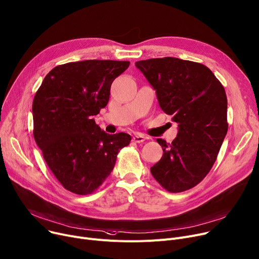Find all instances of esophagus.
Returning <instances> with one entry per match:
<instances>
[{
    "mask_svg": "<svg viewBox=\"0 0 259 259\" xmlns=\"http://www.w3.org/2000/svg\"><path fill=\"white\" fill-rule=\"evenodd\" d=\"M132 141H133L134 143L140 144V143H143V142L146 141V137H145L143 134H135V135L133 136Z\"/></svg>",
    "mask_w": 259,
    "mask_h": 259,
    "instance_id": "obj_1",
    "label": "esophagus"
}]
</instances>
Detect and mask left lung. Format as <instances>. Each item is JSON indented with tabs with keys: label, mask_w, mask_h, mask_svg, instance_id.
<instances>
[{
	"label": "left lung",
	"mask_w": 259,
	"mask_h": 259,
	"mask_svg": "<svg viewBox=\"0 0 259 259\" xmlns=\"http://www.w3.org/2000/svg\"><path fill=\"white\" fill-rule=\"evenodd\" d=\"M156 91L160 108L178 124L176 139L162 147L151 174L169 193L199 184L209 173L228 131L227 97L222 83L201 63L175 57L135 62Z\"/></svg>",
	"instance_id": "obj_1"
}]
</instances>
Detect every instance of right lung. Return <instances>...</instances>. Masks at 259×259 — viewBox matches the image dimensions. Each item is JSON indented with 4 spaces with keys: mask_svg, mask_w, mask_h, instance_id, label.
Returning <instances> with one entry per match:
<instances>
[{
    "mask_svg": "<svg viewBox=\"0 0 259 259\" xmlns=\"http://www.w3.org/2000/svg\"><path fill=\"white\" fill-rule=\"evenodd\" d=\"M130 62L84 60L55 66L33 100V135L60 184L90 195L110 175L131 136L101 131L94 115L109 101L113 80Z\"/></svg>",
    "mask_w": 259,
    "mask_h": 259,
    "instance_id": "right-lung-1",
    "label": "right lung"
}]
</instances>
